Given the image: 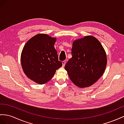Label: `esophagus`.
Masks as SVG:
<instances>
[{
    "label": "esophagus",
    "mask_w": 124,
    "mask_h": 124,
    "mask_svg": "<svg viewBox=\"0 0 124 124\" xmlns=\"http://www.w3.org/2000/svg\"><path fill=\"white\" fill-rule=\"evenodd\" d=\"M65 63H66V61H63L62 62V64H63V66H64V65H65Z\"/></svg>",
    "instance_id": "obj_1"
}]
</instances>
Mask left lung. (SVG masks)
<instances>
[{
	"mask_svg": "<svg viewBox=\"0 0 124 124\" xmlns=\"http://www.w3.org/2000/svg\"><path fill=\"white\" fill-rule=\"evenodd\" d=\"M72 58L65 65L71 81L81 88L90 86L105 70L106 52L100 42L92 36L75 40L72 44Z\"/></svg>",
	"mask_w": 124,
	"mask_h": 124,
	"instance_id": "obj_1",
	"label": "left lung"
}]
</instances>
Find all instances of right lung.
<instances>
[{
	"label": "right lung",
	"mask_w": 124,
	"mask_h": 124,
	"mask_svg": "<svg viewBox=\"0 0 124 124\" xmlns=\"http://www.w3.org/2000/svg\"><path fill=\"white\" fill-rule=\"evenodd\" d=\"M55 38L38 34L25 44L21 55L22 68L30 80L39 84L49 81L62 63L54 46Z\"/></svg>",
	"instance_id": "obj_1"
}]
</instances>
